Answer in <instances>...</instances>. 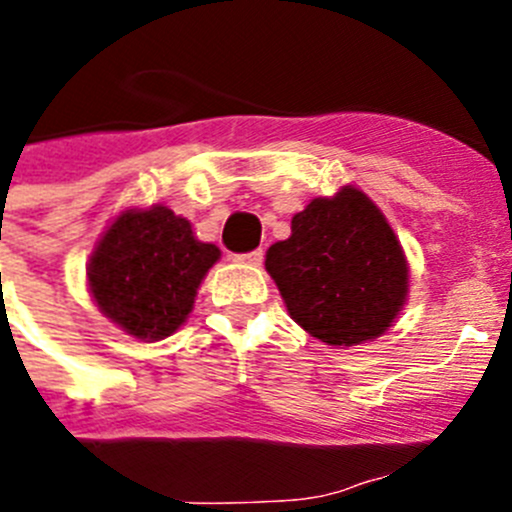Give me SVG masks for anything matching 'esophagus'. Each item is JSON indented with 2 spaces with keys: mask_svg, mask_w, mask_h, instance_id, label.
Instances as JSON below:
<instances>
[{
  "mask_svg": "<svg viewBox=\"0 0 512 512\" xmlns=\"http://www.w3.org/2000/svg\"><path fill=\"white\" fill-rule=\"evenodd\" d=\"M234 262H242V265H252V267H260L262 265V250L255 252H245V255H237Z\"/></svg>",
  "mask_w": 512,
  "mask_h": 512,
  "instance_id": "34e87169",
  "label": "esophagus"
}]
</instances>
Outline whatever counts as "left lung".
I'll return each mask as SVG.
<instances>
[{
  "label": "left lung",
  "instance_id": "8db88e82",
  "mask_svg": "<svg viewBox=\"0 0 512 512\" xmlns=\"http://www.w3.org/2000/svg\"><path fill=\"white\" fill-rule=\"evenodd\" d=\"M265 270L290 318L331 348L384 336L409 298V262L384 212L356 186L310 199Z\"/></svg>",
  "mask_w": 512,
  "mask_h": 512
}]
</instances>
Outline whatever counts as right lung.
<instances>
[{"instance_id":"right-lung-1","label":"right lung","mask_w":512,"mask_h":512,"mask_svg":"<svg viewBox=\"0 0 512 512\" xmlns=\"http://www.w3.org/2000/svg\"><path fill=\"white\" fill-rule=\"evenodd\" d=\"M217 245L197 240L164 204L128 207L111 219L88 260V293L100 313L143 343L169 338L189 318Z\"/></svg>"}]
</instances>
